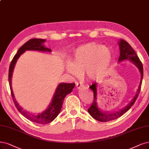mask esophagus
<instances>
[{
  "instance_id": "1",
  "label": "esophagus",
  "mask_w": 149,
  "mask_h": 149,
  "mask_svg": "<svg viewBox=\"0 0 149 149\" xmlns=\"http://www.w3.org/2000/svg\"><path fill=\"white\" fill-rule=\"evenodd\" d=\"M76 88H78V89H81V88H83L84 87V85L82 84L81 83H79V82H77L76 83Z\"/></svg>"
}]
</instances>
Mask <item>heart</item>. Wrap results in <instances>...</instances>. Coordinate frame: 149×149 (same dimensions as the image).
Returning a JSON list of instances; mask_svg holds the SVG:
<instances>
[{
  "label": "heart",
  "instance_id": "1",
  "mask_svg": "<svg viewBox=\"0 0 149 149\" xmlns=\"http://www.w3.org/2000/svg\"><path fill=\"white\" fill-rule=\"evenodd\" d=\"M71 63H66L68 73L79 77L86 72L90 79H99L106 75L111 65L113 54L107 47L91 43L77 48L71 57Z\"/></svg>",
  "mask_w": 149,
  "mask_h": 149
}]
</instances>
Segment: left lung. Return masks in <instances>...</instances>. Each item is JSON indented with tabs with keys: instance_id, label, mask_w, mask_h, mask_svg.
<instances>
[{
	"instance_id": "1",
	"label": "left lung",
	"mask_w": 149,
	"mask_h": 149,
	"mask_svg": "<svg viewBox=\"0 0 149 149\" xmlns=\"http://www.w3.org/2000/svg\"><path fill=\"white\" fill-rule=\"evenodd\" d=\"M118 44L120 50V55L118 59V62H121V61H124L125 60H130L131 61H132L137 66L138 69H139L141 74L140 84L134 97L132 99L130 103L128 104L126 106L123 108L122 109L120 110L119 111L113 113H105L100 110L98 106H97V83L92 84L89 88L94 92V100L91 106L89 107V109L88 110L89 113L91 115L92 117H93L94 119L100 122H107L118 118L119 117L122 116L127 110H129L130 108L133 105V104L135 103V102L138 97V95L139 94L141 88L142 81L143 78V66L142 62L139 57H137L134 50L132 48L129 43L127 42L126 40L120 39V41L118 42Z\"/></svg>"
}]
</instances>
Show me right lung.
I'll list each match as a JSON object with an SVG mask.
<instances>
[{
  "label": "right lung",
  "mask_w": 149,
  "mask_h": 149,
  "mask_svg": "<svg viewBox=\"0 0 149 149\" xmlns=\"http://www.w3.org/2000/svg\"><path fill=\"white\" fill-rule=\"evenodd\" d=\"M45 41V39H31L29 40L25 44H24L20 47L17 54L14 56L11 63L10 65L9 71H8V81L11 94L14 104L16 106L18 110L21 113L25 118H26L29 121L38 123L40 125H45L52 122L56 117L60 113L61 107H62L63 102L65 97L66 95L70 94L72 91L75 86L74 83H60L56 89L54 95L52 102H50L47 109L41 113L34 114L30 113L29 112L24 110L23 108L20 106L17 101L15 98V96L12 88V77L15 65L19 56L23 54L26 50H37L41 51V52H51V49L45 47L43 45V43Z\"/></svg>",
  "instance_id": "obj_1"
}]
</instances>
